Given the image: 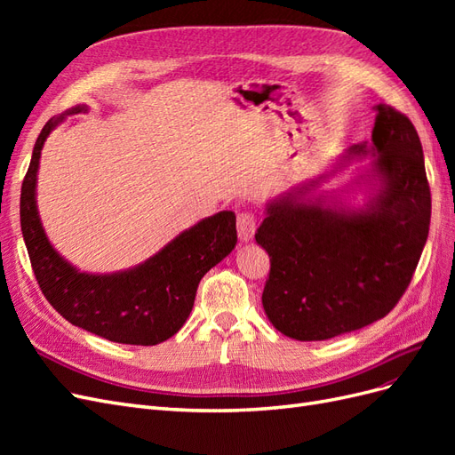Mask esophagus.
Instances as JSON below:
<instances>
[{"mask_svg":"<svg viewBox=\"0 0 455 455\" xmlns=\"http://www.w3.org/2000/svg\"><path fill=\"white\" fill-rule=\"evenodd\" d=\"M256 231V216L252 212H241L237 216V235L241 243H249Z\"/></svg>","mask_w":455,"mask_h":455,"instance_id":"esophagus-1","label":"esophagus"}]
</instances>
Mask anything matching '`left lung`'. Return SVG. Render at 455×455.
<instances>
[{
    "label": "left lung",
    "instance_id": "1",
    "mask_svg": "<svg viewBox=\"0 0 455 455\" xmlns=\"http://www.w3.org/2000/svg\"><path fill=\"white\" fill-rule=\"evenodd\" d=\"M363 156L371 163L351 187L315 196L321 180ZM334 167L269 199L256 231L271 261L261 306L281 334L298 341L383 319L408 288L429 235L423 149L404 114L378 104L371 140L351 146ZM355 187L367 194L363 207L340 196Z\"/></svg>",
    "mask_w": 455,
    "mask_h": 455
}]
</instances>
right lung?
Returning <instances> with one entry per match:
<instances>
[{"mask_svg": "<svg viewBox=\"0 0 455 455\" xmlns=\"http://www.w3.org/2000/svg\"><path fill=\"white\" fill-rule=\"evenodd\" d=\"M87 109L85 104L74 106L41 129L22 182V237L41 292L68 323L116 343L157 346L188 321L204 273L235 249V214L222 211L203 218L134 267L114 273L79 271L51 244L39 218L36 188L41 149L49 134L68 116Z\"/></svg>", "mask_w": 455, "mask_h": 455, "instance_id": "add662e5", "label": "right lung"}]
</instances>
